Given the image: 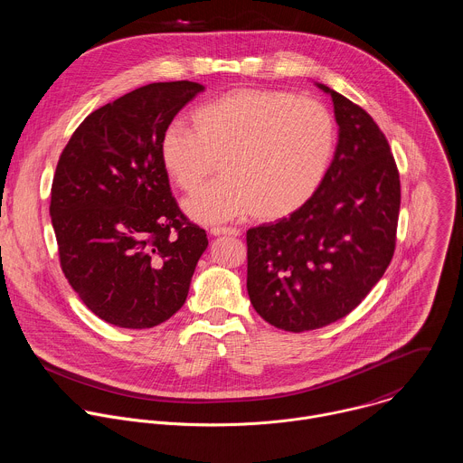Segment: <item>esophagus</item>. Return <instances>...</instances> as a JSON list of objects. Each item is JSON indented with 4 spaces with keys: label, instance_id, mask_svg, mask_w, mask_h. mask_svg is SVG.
I'll return each instance as SVG.
<instances>
[{
    "label": "esophagus",
    "instance_id": "obj_1",
    "mask_svg": "<svg viewBox=\"0 0 463 463\" xmlns=\"http://www.w3.org/2000/svg\"><path fill=\"white\" fill-rule=\"evenodd\" d=\"M213 236H222V234H231V236H240V229L234 227H213L211 229Z\"/></svg>",
    "mask_w": 463,
    "mask_h": 463
}]
</instances>
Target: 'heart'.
Masks as SVG:
<instances>
[{"mask_svg":"<svg viewBox=\"0 0 463 463\" xmlns=\"http://www.w3.org/2000/svg\"><path fill=\"white\" fill-rule=\"evenodd\" d=\"M334 148L335 122L322 102L234 90L197 108L192 129L170 124L159 156L183 192L200 188L220 165L223 175L184 202L190 218L218 223L249 213L260 220L293 214L317 192Z\"/></svg>","mask_w":463,"mask_h":463,"instance_id":"1","label":"heart"}]
</instances>
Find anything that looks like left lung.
<instances>
[{"mask_svg":"<svg viewBox=\"0 0 463 463\" xmlns=\"http://www.w3.org/2000/svg\"><path fill=\"white\" fill-rule=\"evenodd\" d=\"M332 97L339 143L309 200L277 223L247 231V293L286 332L332 324L381 280L395 249L402 184L388 141L357 104Z\"/></svg>","mask_w":463,"mask_h":463,"instance_id":"1","label":"left lung"}]
</instances>
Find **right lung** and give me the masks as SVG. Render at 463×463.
<instances>
[{
  "mask_svg": "<svg viewBox=\"0 0 463 463\" xmlns=\"http://www.w3.org/2000/svg\"><path fill=\"white\" fill-rule=\"evenodd\" d=\"M205 88L154 82L90 113L51 186L61 271L102 320L131 329L168 320L186 300L207 232L188 222L161 165V137Z\"/></svg>",
  "mask_w": 463,
  "mask_h": 463,
  "instance_id": "1",
  "label": "right lung"
}]
</instances>
